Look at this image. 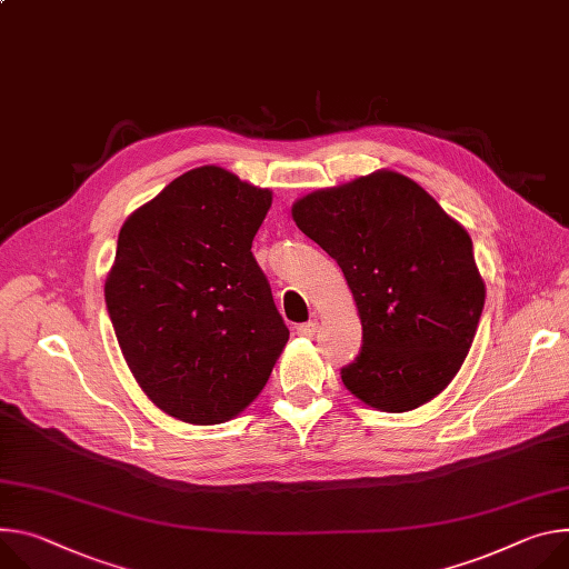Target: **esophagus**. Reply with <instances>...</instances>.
I'll list each match as a JSON object with an SVG mask.
<instances>
[{
  "label": "esophagus",
  "instance_id": "1",
  "mask_svg": "<svg viewBox=\"0 0 569 569\" xmlns=\"http://www.w3.org/2000/svg\"><path fill=\"white\" fill-rule=\"evenodd\" d=\"M316 331H318V322H316V320H311V322H306V325H299V327H297V336H303V338H313V336H316Z\"/></svg>",
  "mask_w": 569,
  "mask_h": 569
}]
</instances>
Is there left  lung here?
<instances>
[{
  "mask_svg": "<svg viewBox=\"0 0 569 569\" xmlns=\"http://www.w3.org/2000/svg\"><path fill=\"white\" fill-rule=\"evenodd\" d=\"M295 224L340 266L363 347L345 388L386 412L440 395L468 356L486 301L472 238L412 179L379 170L292 203Z\"/></svg>",
  "mask_w": 569,
  "mask_h": 569,
  "instance_id": "left-lung-1",
  "label": "left lung"
}]
</instances>
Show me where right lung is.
<instances>
[{
  "label": "right lung",
  "instance_id": "right-lung-1",
  "mask_svg": "<svg viewBox=\"0 0 569 569\" xmlns=\"http://www.w3.org/2000/svg\"><path fill=\"white\" fill-rule=\"evenodd\" d=\"M272 192L203 166L120 229L104 295L142 392L188 425H220L268 383L288 342L251 240Z\"/></svg>",
  "mask_w": 569,
  "mask_h": 569
}]
</instances>
